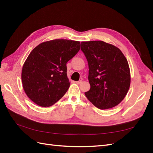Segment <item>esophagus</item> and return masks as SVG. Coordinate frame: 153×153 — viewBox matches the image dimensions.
I'll use <instances>...</instances> for the list:
<instances>
[{
  "mask_svg": "<svg viewBox=\"0 0 153 153\" xmlns=\"http://www.w3.org/2000/svg\"><path fill=\"white\" fill-rule=\"evenodd\" d=\"M76 83L77 84H81L82 83V80H79V81H77V82H76Z\"/></svg>",
  "mask_w": 153,
  "mask_h": 153,
  "instance_id": "esophagus-1",
  "label": "esophagus"
}]
</instances>
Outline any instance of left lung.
Returning <instances> with one entry per match:
<instances>
[{
    "label": "left lung",
    "mask_w": 153,
    "mask_h": 153,
    "mask_svg": "<svg viewBox=\"0 0 153 153\" xmlns=\"http://www.w3.org/2000/svg\"><path fill=\"white\" fill-rule=\"evenodd\" d=\"M81 50L89 65L91 88L85 93L87 98L101 110L118 105L128 93L131 82L124 55L118 47L102 41L82 42Z\"/></svg>",
    "instance_id": "1"
}]
</instances>
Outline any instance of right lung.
<instances>
[{"label": "right lung", "mask_w": 153, "mask_h": 153, "mask_svg": "<svg viewBox=\"0 0 153 153\" xmlns=\"http://www.w3.org/2000/svg\"><path fill=\"white\" fill-rule=\"evenodd\" d=\"M80 47L79 41L54 39L33 48L22 71L23 88L32 101L48 107L65 95L70 85L66 63L78 53Z\"/></svg>", "instance_id": "1"}]
</instances>
